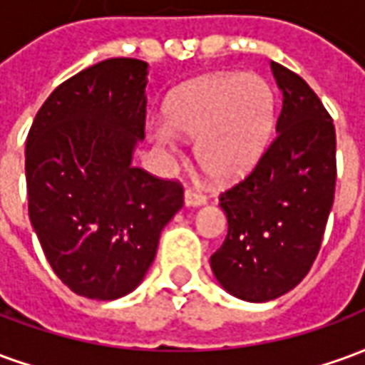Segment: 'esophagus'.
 <instances>
[{
	"instance_id": "obj_1",
	"label": "esophagus",
	"mask_w": 365,
	"mask_h": 365,
	"mask_svg": "<svg viewBox=\"0 0 365 365\" xmlns=\"http://www.w3.org/2000/svg\"><path fill=\"white\" fill-rule=\"evenodd\" d=\"M183 199H185V205L187 207H199L203 205L207 201V197L203 195V193H199V191L195 190H185V195H183Z\"/></svg>"
}]
</instances>
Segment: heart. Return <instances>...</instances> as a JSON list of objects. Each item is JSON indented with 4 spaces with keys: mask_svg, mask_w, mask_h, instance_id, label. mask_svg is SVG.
I'll list each match as a JSON object with an SVG mask.
<instances>
[{
    "mask_svg": "<svg viewBox=\"0 0 365 365\" xmlns=\"http://www.w3.org/2000/svg\"><path fill=\"white\" fill-rule=\"evenodd\" d=\"M166 123L175 135L195 140V158L207 175L230 182L246 174L266 148L275 123V93L262 76H205L168 99ZM169 131L154 127L152 140L172 150Z\"/></svg>",
    "mask_w": 365,
    "mask_h": 365,
    "instance_id": "b5f03b06",
    "label": "heart"
}]
</instances>
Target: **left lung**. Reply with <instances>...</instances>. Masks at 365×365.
<instances>
[{
	"label": "left lung",
	"instance_id": "obj_1",
	"mask_svg": "<svg viewBox=\"0 0 365 365\" xmlns=\"http://www.w3.org/2000/svg\"><path fill=\"white\" fill-rule=\"evenodd\" d=\"M275 135L256 166L219 195L229 232L211 269L230 295L252 303L293 289L321 250L336 185L332 117L309 83L282 64Z\"/></svg>",
	"mask_w": 365,
	"mask_h": 365
}]
</instances>
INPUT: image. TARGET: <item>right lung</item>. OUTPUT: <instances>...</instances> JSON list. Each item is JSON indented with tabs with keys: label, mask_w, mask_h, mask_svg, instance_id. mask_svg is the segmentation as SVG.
Masks as SVG:
<instances>
[{
	"label": "right lung",
	"mask_w": 365,
	"mask_h": 365,
	"mask_svg": "<svg viewBox=\"0 0 365 365\" xmlns=\"http://www.w3.org/2000/svg\"><path fill=\"white\" fill-rule=\"evenodd\" d=\"M146 74L136 58L86 68L52 91L29 130V219L54 274L83 297L135 289L183 205L178 180L130 164L144 138Z\"/></svg>",
	"instance_id": "1"
}]
</instances>
